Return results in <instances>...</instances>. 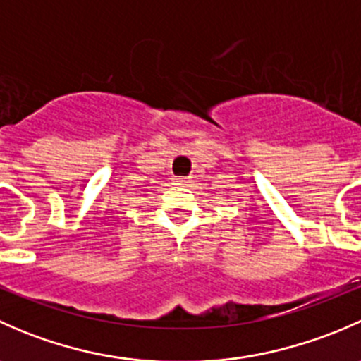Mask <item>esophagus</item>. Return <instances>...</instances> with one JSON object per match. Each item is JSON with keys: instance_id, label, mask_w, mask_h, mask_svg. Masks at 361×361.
Listing matches in <instances>:
<instances>
[{"instance_id": "obj_1", "label": "esophagus", "mask_w": 361, "mask_h": 361, "mask_svg": "<svg viewBox=\"0 0 361 361\" xmlns=\"http://www.w3.org/2000/svg\"><path fill=\"white\" fill-rule=\"evenodd\" d=\"M176 183H178V185H188V183H190V178H188V176L176 178Z\"/></svg>"}]
</instances>
